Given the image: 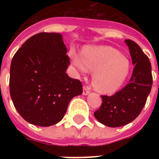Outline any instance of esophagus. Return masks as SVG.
Instances as JSON below:
<instances>
[{
	"instance_id": "1",
	"label": "esophagus",
	"mask_w": 159,
	"mask_h": 159,
	"mask_svg": "<svg viewBox=\"0 0 159 159\" xmlns=\"http://www.w3.org/2000/svg\"><path fill=\"white\" fill-rule=\"evenodd\" d=\"M90 94V91L89 88L88 87H83V92H82V95H84V96H87V95Z\"/></svg>"
}]
</instances>
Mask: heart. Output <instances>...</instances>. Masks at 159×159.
I'll return each mask as SVG.
<instances>
[{
  "instance_id": "heart-1",
  "label": "heart",
  "mask_w": 159,
  "mask_h": 159,
  "mask_svg": "<svg viewBox=\"0 0 159 159\" xmlns=\"http://www.w3.org/2000/svg\"><path fill=\"white\" fill-rule=\"evenodd\" d=\"M72 64L82 73L93 72L92 86L102 94H113L125 83L130 74L129 60L111 46H87L82 53L70 52Z\"/></svg>"
}]
</instances>
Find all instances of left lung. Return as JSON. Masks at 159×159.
Instances as JSON below:
<instances>
[{"label": "left lung", "mask_w": 159, "mask_h": 159, "mask_svg": "<svg viewBox=\"0 0 159 159\" xmlns=\"http://www.w3.org/2000/svg\"><path fill=\"white\" fill-rule=\"evenodd\" d=\"M125 42L134 66L132 77L128 84L113 96H102V106L94 113L95 118L108 127H120L137 118L153 84L151 63L147 55L135 42L130 39Z\"/></svg>", "instance_id": "1"}]
</instances>
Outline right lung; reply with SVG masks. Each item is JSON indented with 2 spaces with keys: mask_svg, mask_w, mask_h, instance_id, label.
I'll return each instance as SVG.
<instances>
[{
  "mask_svg": "<svg viewBox=\"0 0 159 159\" xmlns=\"http://www.w3.org/2000/svg\"><path fill=\"white\" fill-rule=\"evenodd\" d=\"M67 53L61 34L39 33L14 55L10 93L19 114L29 123L44 127L58 123L70 101L82 93L81 82L66 73Z\"/></svg>",
  "mask_w": 159,
  "mask_h": 159,
  "instance_id": "1",
  "label": "right lung"
}]
</instances>
